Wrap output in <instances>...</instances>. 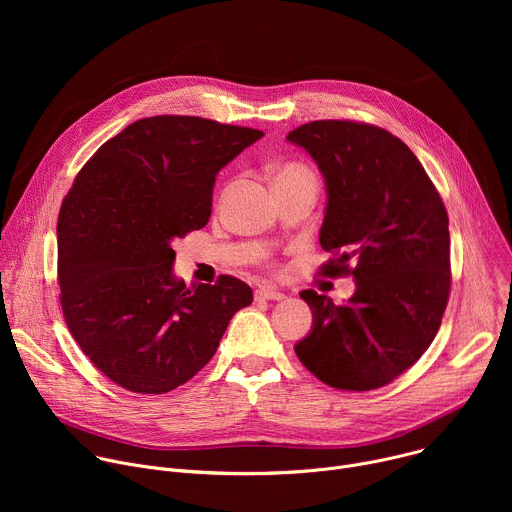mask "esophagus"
Segmentation results:
<instances>
[{
    "label": "esophagus",
    "instance_id": "34e87169",
    "mask_svg": "<svg viewBox=\"0 0 512 512\" xmlns=\"http://www.w3.org/2000/svg\"><path fill=\"white\" fill-rule=\"evenodd\" d=\"M283 298L285 296L281 291L271 285H261L259 289H255V300H283Z\"/></svg>",
    "mask_w": 512,
    "mask_h": 512
}]
</instances>
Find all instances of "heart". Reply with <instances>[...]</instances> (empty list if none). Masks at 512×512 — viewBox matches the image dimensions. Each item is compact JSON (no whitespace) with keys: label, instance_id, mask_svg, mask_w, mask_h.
<instances>
[{"label":"heart","instance_id":"heart-1","mask_svg":"<svg viewBox=\"0 0 512 512\" xmlns=\"http://www.w3.org/2000/svg\"><path fill=\"white\" fill-rule=\"evenodd\" d=\"M289 172H308V170L302 168V166H287V168H283L279 174H289Z\"/></svg>","mask_w":512,"mask_h":512}]
</instances>
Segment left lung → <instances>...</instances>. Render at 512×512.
Wrapping results in <instances>:
<instances>
[{
    "label": "left lung",
    "mask_w": 512,
    "mask_h": 512,
    "mask_svg": "<svg viewBox=\"0 0 512 512\" xmlns=\"http://www.w3.org/2000/svg\"><path fill=\"white\" fill-rule=\"evenodd\" d=\"M326 182L322 275H352L336 306L304 289L312 330L296 344L304 367L342 391L385 387L433 342L450 296L448 212L423 166L393 133L358 121H312L287 133Z\"/></svg>",
    "instance_id": "1"
}]
</instances>
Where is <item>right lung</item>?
<instances>
[{"mask_svg": "<svg viewBox=\"0 0 512 512\" xmlns=\"http://www.w3.org/2000/svg\"><path fill=\"white\" fill-rule=\"evenodd\" d=\"M259 137L202 117L139 119L101 145L62 200V314L119 387L162 395L184 385L253 302L233 275L186 287L174 277L172 243L208 223L216 174Z\"/></svg>", "mask_w": 512, "mask_h": 512, "instance_id": "obj_1", "label": "right lung"}]
</instances>
